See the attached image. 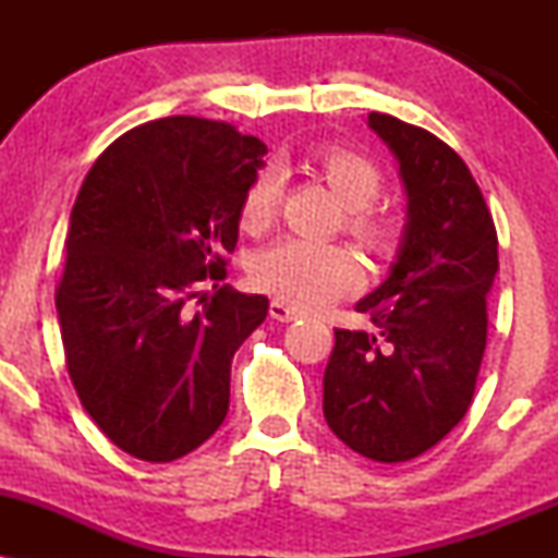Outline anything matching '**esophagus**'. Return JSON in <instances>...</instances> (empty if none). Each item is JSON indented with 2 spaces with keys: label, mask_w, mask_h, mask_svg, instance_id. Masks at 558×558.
I'll list each match as a JSON object with an SVG mask.
<instances>
[{
  "label": "esophagus",
  "mask_w": 558,
  "mask_h": 558,
  "mask_svg": "<svg viewBox=\"0 0 558 558\" xmlns=\"http://www.w3.org/2000/svg\"><path fill=\"white\" fill-rule=\"evenodd\" d=\"M270 317L278 319V323H291V319L301 317V312L293 310L291 304H286L283 299H272L270 301Z\"/></svg>",
  "instance_id": "34e87169"
}]
</instances>
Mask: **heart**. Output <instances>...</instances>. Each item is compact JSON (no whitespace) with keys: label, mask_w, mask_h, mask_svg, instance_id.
<instances>
[{"label":"heart","mask_w":558,"mask_h":558,"mask_svg":"<svg viewBox=\"0 0 558 558\" xmlns=\"http://www.w3.org/2000/svg\"><path fill=\"white\" fill-rule=\"evenodd\" d=\"M306 165L349 207L345 226L351 233L373 252H388L396 243L399 228L388 215L369 207L383 191V172L373 159L349 146L330 144L312 151ZM278 196L280 181L272 170L254 175L241 196V228L252 235L270 230L278 215ZM356 280H360V265L341 243L283 239L257 254L252 265V283L259 291L304 310H319L343 299L356 286Z\"/></svg>","instance_id":"1"}]
</instances>
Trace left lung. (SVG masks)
<instances>
[{
  "label": "left lung",
  "mask_w": 558,
  "mask_h": 558,
  "mask_svg": "<svg viewBox=\"0 0 558 558\" xmlns=\"http://www.w3.org/2000/svg\"><path fill=\"white\" fill-rule=\"evenodd\" d=\"M369 128L399 159L407 226L388 278L356 312L375 332L336 330L323 412L351 451L396 464L462 422L488 338L498 235L464 159L430 131L383 112Z\"/></svg>",
  "instance_id": "left-lung-1"
}]
</instances>
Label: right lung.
Segmentation results:
<instances>
[{"label":"right lung","mask_w":558,"mask_h":558,"mask_svg":"<svg viewBox=\"0 0 558 558\" xmlns=\"http://www.w3.org/2000/svg\"><path fill=\"white\" fill-rule=\"evenodd\" d=\"M267 146L172 114L112 141L70 213L54 301L75 393L99 430L144 462H175L222 425L230 362L267 296L226 280L241 196ZM214 283L198 313L187 301Z\"/></svg>","instance_id":"obj_1"}]
</instances>
